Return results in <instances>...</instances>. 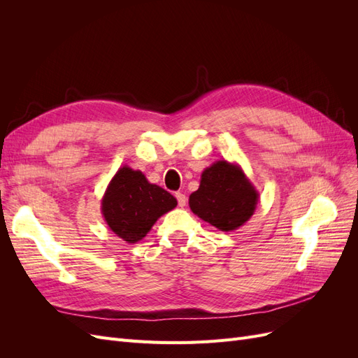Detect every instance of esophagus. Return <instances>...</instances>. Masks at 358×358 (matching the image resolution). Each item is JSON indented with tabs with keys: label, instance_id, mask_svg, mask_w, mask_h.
<instances>
[{
	"label": "esophagus",
	"instance_id": "esophagus-1",
	"mask_svg": "<svg viewBox=\"0 0 358 358\" xmlns=\"http://www.w3.org/2000/svg\"><path fill=\"white\" fill-rule=\"evenodd\" d=\"M176 199H178V204H179V208H185V206H187V196H185V194H182V192H176Z\"/></svg>",
	"mask_w": 358,
	"mask_h": 358
}]
</instances>
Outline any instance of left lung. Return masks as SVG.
Masks as SVG:
<instances>
[{
  "mask_svg": "<svg viewBox=\"0 0 358 358\" xmlns=\"http://www.w3.org/2000/svg\"><path fill=\"white\" fill-rule=\"evenodd\" d=\"M258 191L241 166L220 159L201 173L200 187L189 196V208L200 220L221 231H234L254 215Z\"/></svg>",
  "mask_w": 358,
  "mask_h": 358,
  "instance_id": "obj_1",
  "label": "left lung"
}]
</instances>
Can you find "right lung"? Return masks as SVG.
<instances>
[{
    "mask_svg": "<svg viewBox=\"0 0 358 358\" xmlns=\"http://www.w3.org/2000/svg\"><path fill=\"white\" fill-rule=\"evenodd\" d=\"M176 199L150 183L140 170L124 166L116 171L101 200L109 229L127 243L142 241L159 216L175 209Z\"/></svg>",
    "mask_w": 358,
    "mask_h": 358,
    "instance_id": "right-lung-1",
    "label": "right lung"
}]
</instances>
